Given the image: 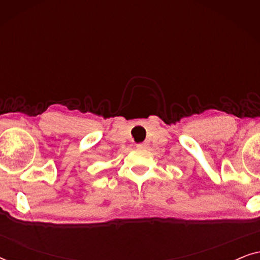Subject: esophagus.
I'll return each mask as SVG.
<instances>
[{"mask_svg": "<svg viewBox=\"0 0 260 260\" xmlns=\"http://www.w3.org/2000/svg\"><path fill=\"white\" fill-rule=\"evenodd\" d=\"M148 145H149L148 142H142V143L137 144V147L138 148H148Z\"/></svg>", "mask_w": 260, "mask_h": 260, "instance_id": "34e87169", "label": "esophagus"}]
</instances>
